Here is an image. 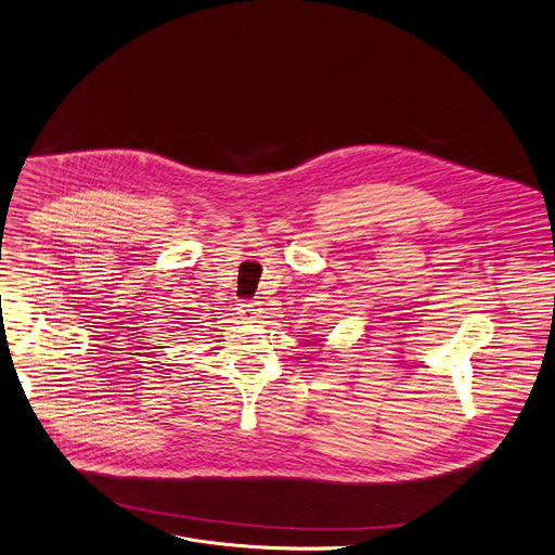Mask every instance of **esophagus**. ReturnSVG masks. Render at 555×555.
<instances>
[{
	"label": "esophagus",
	"mask_w": 555,
	"mask_h": 555,
	"mask_svg": "<svg viewBox=\"0 0 555 555\" xmlns=\"http://www.w3.org/2000/svg\"><path fill=\"white\" fill-rule=\"evenodd\" d=\"M237 311H240V315L255 320V318H259V313H261L263 309H261V302H259V300H242V302L237 305Z\"/></svg>",
	"instance_id": "34e87169"
}]
</instances>
